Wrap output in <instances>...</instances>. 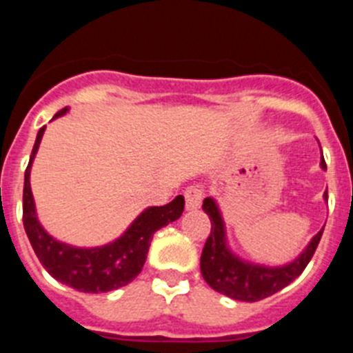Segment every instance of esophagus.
Returning a JSON list of instances; mask_svg holds the SVG:
<instances>
[{
	"mask_svg": "<svg viewBox=\"0 0 353 353\" xmlns=\"http://www.w3.org/2000/svg\"><path fill=\"white\" fill-rule=\"evenodd\" d=\"M185 196V207L187 210H196L201 205V199H203V187L201 185H189L183 192Z\"/></svg>",
	"mask_w": 353,
	"mask_h": 353,
	"instance_id": "1",
	"label": "esophagus"
}]
</instances>
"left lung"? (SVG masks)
<instances>
[{
    "label": "left lung",
    "instance_id": "1",
    "mask_svg": "<svg viewBox=\"0 0 353 353\" xmlns=\"http://www.w3.org/2000/svg\"><path fill=\"white\" fill-rule=\"evenodd\" d=\"M320 164H322L323 170H327L323 155ZM203 210L210 217L212 230L207 242H205L203 252H201V261H199L201 276L215 292L223 293L230 299H235V301L256 302L270 297L276 292L288 286L307 267L323 233V230H320L313 236L310 245L302 251L301 256L293 260L292 263L283 265V267H265V265H254L240 260L228 249L223 217H221V212L214 199H205Z\"/></svg>",
    "mask_w": 353,
    "mask_h": 353
}]
</instances>
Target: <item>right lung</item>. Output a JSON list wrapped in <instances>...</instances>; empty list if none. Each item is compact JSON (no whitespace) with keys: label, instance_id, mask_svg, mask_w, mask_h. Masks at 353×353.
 I'll return each mask as SVG.
<instances>
[{"label":"right lung","instance_id":"right-lung-1","mask_svg":"<svg viewBox=\"0 0 353 353\" xmlns=\"http://www.w3.org/2000/svg\"><path fill=\"white\" fill-rule=\"evenodd\" d=\"M65 113H67V108L58 111L54 118ZM43 130L46 127H42L37 134L30 164L24 171L23 191L24 230H26V235L37 258L56 281L79 290V292H111V290L129 285L134 277L141 272L154 233L182 215L183 205H185L183 196H176L171 203L164 205V207L146 208L120 239L108 245H102V248L81 249L58 242L40 226L30 185L31 162L35 159Z\"/></svg>","mask_w":353,"mask_h":353}]
</instances>
